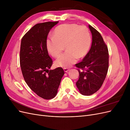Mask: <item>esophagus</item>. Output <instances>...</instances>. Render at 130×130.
I'll list each match as a JSON object with an SVG mask.
<instances>
[{
    "label": "esophagus",
    "mask_w": 130,
    "mask_h": 130,
    "mask_svg": "<svg viewBox=\"0 0 130 130\" xmlns=\"http://www.w3.org/2000/svg\"><path fill=\"white\" fill-rule=\"evenodd\" d=\"M64 69V71L65 72H68L69 70V69H68V68H64L63 69Z\"/></svg>",
    "instance_id": "esophagus-1"
}]
</instances>
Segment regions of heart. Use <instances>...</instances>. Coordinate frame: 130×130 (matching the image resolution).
<instances>
[{
	"instance_id": "heart-1",
	"label": "heart",
	"mask_w": 130,
	"mask_h": 130,
	"mask_svg": "<svg viewBox=\"0 0 130 130\" xmlns=\"http://www.w3.org/2000/svg\"><path fill=\"white\" fill-rule=\"evenodd\" d=\"M54 36L46 41L49 53L53 57L58 56L66 46V52L55 61L58 67L67 68L88 54L92 44L89 30L85 26L76 24H64L55 29Z\"/></svg>"
}]
</instances>
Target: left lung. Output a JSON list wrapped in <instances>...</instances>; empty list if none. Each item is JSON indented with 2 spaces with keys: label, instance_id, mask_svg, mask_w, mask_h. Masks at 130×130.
Returning <instances> with one entry per match:
<instances>
[{
  "label": "left lung",
  "instance_id": "obj_1",
  "mask_svg": "<svg viewBox=\"0 0 130 130\" xmlns=\"http://www.w3.org/2000/svg\"><path fill=\"white\" fill-rule=\"evenodd\" d=\"M89 28L92 36L91 48L82 62L75 64L80 71L76 85L80 93L90 95L99 90L103 85L108 69L109 55L107 45L100 34L91 25Z\"/></svg>",
  "mask_w": 130,
  "mask_h": 130
}]
</instances>
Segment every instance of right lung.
I'll use <instances>...</instances> for the list:
<instances>
[{"mask_svg": "<svg viewBox=\"0 0 130 130\" xmlns=\"http://www.w3.org/2000/svg\"><path fill=\"white\" fill-rule=\"evenodd\" d=\"M58 23H38L27 31L21 41L20 65L23 77L32 91L47 100L56 95L64 74L61 67L49 70L53 61L46 46L49 31Z\"/></svg>", "mask_w": 130, "mask_h": 130, "instance_id": "add662e5", "label": "right lung"}]
</instances>
